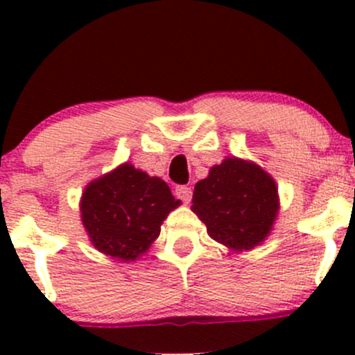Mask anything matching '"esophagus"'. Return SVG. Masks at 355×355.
Segmentation results:
<instances>
[{
  "mask_svg": "<svg viewBox=\"0 0 355 355\" xmlns=\"http://www.w3.org/2000/svg\"><path fill=\"white\" fill-rule=\"evenodd\" d=\"M175 196L180 200H184V202H189L192 199V189L189 185H177L175 187Z\"/></svg>",
  "mask_w": 355,
  "mask_h": 355,
  "instance_id": "esophagus-1",
  "label": "esophagus"
}]
</instances>
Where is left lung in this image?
Instances as JSON below:
<instances>
[{"label":"left lung","mask_w":355,"mask_h":355,"mask_svg":"<svg viewBox=\"0 0 355 355\" xmlns=\"http://www.w3.org/2000/svg\"><path fill=\"white\" fill-rule=\"evenodd\" d=\"M192 209L214 241L232 249H252L266 239L277 218L273 178L259 166L228 157L198 182Z\"/></svg>","instance_id":"obj_1"}]
</instances>
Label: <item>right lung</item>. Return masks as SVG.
<instances>
[{"label": "right lung", "mask_w": 355, "mask_h": 355, "mask_svg": "<svg viewBox=\"0 0 355 355\" xmlns=\"http://www.w3.org/2000/svg\"><path fill=\"white\" fill-rule=\"evenodd\" d=\"M180 204L166 182L121 164L87 185L82 196V223L96 249L134 261L159 235L161 223Z\"/></svg>", "instance_id": "right-lung-1"}]
</instances>
